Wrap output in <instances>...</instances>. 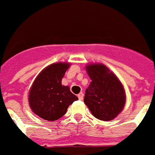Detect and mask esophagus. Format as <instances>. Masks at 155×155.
<instances>
[{
  "label": "esophagus",
  "instance_id": "1",
  "mask_svg": "<svg viewBox=\"0 0 155 155\" xmlns=\"http://www.w3.org/2000/svg\"><path fill=\"white\" fill-rule=\"evenodd\" d=\"M78 98H79L80 100H82V99H83V93H82V92H81V93L78 95Z\"/></svg>",
  "mask_w": 155,
  "mask_h": 155
}]
</instances>
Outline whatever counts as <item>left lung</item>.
Masks as SVG:
<instances>
[{
    "label": "left lung",
    "mask_w": 155,
    "mask_h": 155,
    "mask_svg": "<svg viewBox=\"0 0 155 155\" xmlns=\"http://www.w3.org/2000/svg\"><path fill=\"white\" fill-rule=\"evenodd\" d=\"M86 71L91 79V82L85 91V105L97 119H114L122 111L126 102L121 82L102 64H88Z\"/></svg>",
    "instance_id": "obj_1"
}]
</instances>
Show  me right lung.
<instances>
[{
  "mask_svg": "<svg viewBox=\"0 0 155 155\" xmlns=\"http://www.w3.org/2000/svg\"><path fill=\"white\" fill-rule=\"evenodd\" d=\"M69 63L52 64L43 69L35 80L29 91V105L32 111L46 120H56L66 113L68 106L78 97L62 85V78Z\"/></svg>",
  "mask_w": 155,
  "mask_h": 155,
  "instance_id": "1",
  "label": "right lung"
}]
</instances>
